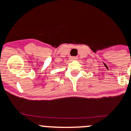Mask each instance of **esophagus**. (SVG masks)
Segmentation results:
<instances>
[{"instance_id": "34e87169", "label": "esophagus", "mask_w": 131, "mask_h": 131, "mask_svg": "<svg viewBox=\"0 0 131 131\" xmlns=\"http://www.w3.org/2000/svg\"><path fill=\"white\" fill-rule=\"evenodd\" d=\"M71 60H77V57H71Z\"/></svg>"}]
</instances>
